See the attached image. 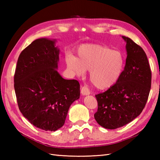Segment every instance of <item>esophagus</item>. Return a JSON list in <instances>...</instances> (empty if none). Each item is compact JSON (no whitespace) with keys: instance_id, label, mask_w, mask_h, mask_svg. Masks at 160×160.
<instances>
[{"instance_id":"esophagus-1","label":"esophagus","mask_w":160,"mask_h":160,"mask_svg":"<svg viewBox=\"0 0 160 160\" xmlns=\"http://www.w3.org/2000/svg\"><path fill=\"white\" fill-rule=\"evenodd\" d=\"M81 94L83 96H87V95L90 94V91L87 87H82L81 88Z\"/></svg>"}]
</instances>
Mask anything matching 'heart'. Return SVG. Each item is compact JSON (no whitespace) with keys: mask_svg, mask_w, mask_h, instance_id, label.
<instances>
[{"mask_svg":"<svg viewBox=\"0 0 160 160\" xmlns=\"http://www.w3.org/2000/svg\"><path fill=\"white\" fill-rule=\"evenodd\" d=\"M77 57L66 58L68 69L78 76L90 71L91 82L98 89L106 90L118 82L124 66V59L119 51L99 44H84L76 50Z\"/></svg>","mask_w":160,"mask_h":160,"instance_id":"heart-1","label":"heart"}]
</instances>
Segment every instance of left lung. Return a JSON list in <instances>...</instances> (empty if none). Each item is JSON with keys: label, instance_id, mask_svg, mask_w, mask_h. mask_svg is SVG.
<instances>
[{"label": "left lung", "instance_id": "1", "mask_svg": "<svg viewBox=\"0 0 160 160\" xmlns=\"http://www.w3.org/2000/svg\"><path fill=\"white\" fill-rule=\"evenodd\" d=\"M127 57L118 82L96 95V122L107 129H115L132 122L142 113L151 87V71L147 54L140 46L126 36Z\"/></svg>", "mask_w": 160, "mask_h": 160}]
</instances>
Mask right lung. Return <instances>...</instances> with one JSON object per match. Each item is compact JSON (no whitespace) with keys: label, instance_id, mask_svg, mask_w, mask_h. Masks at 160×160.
<instances>
[{"label":"right lung","instance_id":"right-lung-1","mask_svg":"<svg viewBox=\"0 0 160 160\" xmlns=\"http://www.w3.org/2000/svg\"><path fill=\"white\" fill-rule=\"evenodd\" d=\"M56 40L36 39L20 53L14 74L19 109L36 127L56 131L64 125L69 108L80 98V84L58 72Z\"/></svg>","mask_w":160,"mask_h":160}]
</instances>
